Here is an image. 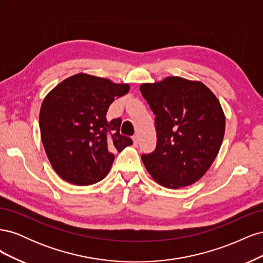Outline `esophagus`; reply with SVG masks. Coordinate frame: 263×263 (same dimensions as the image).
<instances>
[{"instance_id": "1", "label": "esophagus", "mask_w": 263, "mask_h": 263, "mask_svg": "<svg viewBox=\"0 0 263 263\" xmlns=\"http://www.w3.org/2000/svg\"><path fill=\"white\" fill-rule=\"evenodd\" d=\"M133 141H134V145L137 146V144H138V136H137V135H134Z\"/></svg>"}]
</instances>
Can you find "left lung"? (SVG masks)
<instances>
[{
    "mask_svg": "<svg viewBox=\"0 0 263 263\" xmlns=\"http://www.w3.org/2000/svg\"><path fill=\"white\" fill-rule=\"evenodd\" d=\"M155 113L157 147L142 155L159 184L179 189L194 184L209 171L225 135V114L218 99L201 81L166 77L139 86Z\"/></svg>",
    "mask_w": 263,
    "mask_h": 263,
    "instance_id": "left-lung-1",
    "label": "left lung"
}]
</instances>
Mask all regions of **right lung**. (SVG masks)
<instances>
[{
	"instance_id": "add662e5",
	"label": "right lung",
	"mask_w": 263,
	"mask_h": 263,
	"mask_svg": "<svg viewBox=\"0 0 263 263\" xmlns=\"http://www.w3.org/2000/svg\"><path fill=\"white\" fill-rule=\"evenodd\" d=\"M129 87L81 72L46 95L39 113L41 137L47 158L62 180L73 185L98 183L112 168L113 151L133 145L129 137L119 134L121 118H106L109 105Z\"/></svg>"
}]
</instances>
